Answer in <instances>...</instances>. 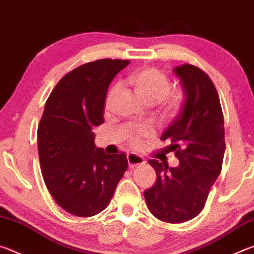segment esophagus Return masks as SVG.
Instances as JSON below:
<instances>
[{
    "mask_svg": "<svg viewBox=\"0 0 254 254\" xmlns=\"http://www.w3.org/2000/svg\"><path fill=\"white\" fill-rule=\"evenodd\" d=\"M127 158V163H128V167H130V168H135V167L143 165V163L145 162L142 157L137 156V154H135V153H128Z\"/></svg>",
    "mask_w": 254,
    "mask_h": 254,
    "instance_id": "obj_1",
    "label": "esophagus"
}]
</instances>
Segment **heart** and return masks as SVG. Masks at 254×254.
<instances>
[{
	"label": "heart",
	"instance_id": "1",
	"mask_svg": "<svg viewBox=\"0 0 254 254\" xmlns=\"http://www.w3.org/2000/svg\"><path fill=\"white\" fill-rule=\"evenodd\" d=\"M127 84L132 86L136 95L142 100L145 104L154 105L159 103L160 110L166 117H173L180 110L183 104V94L178 91H170V81L163 72L156 68L148 67L131 72L127 77ZM119 91V85L112 86L106 96V106L111 104L115 94ZM150 134V130L142 127L137 130L133 140L136 142L140 137Z\"/></svg>",
	"mask_w": 254,
	"mask_h": 254
}]
</instances>
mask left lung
<instances>
[{
	"mask_svg": "<svg viewBox=\"0 0 254 254\" xmlns=\"http://www.w3.org/2000/svg\"><path fill=\"white\" fill-rule=\"evenodd\" d=\"M173 70L183 86L184 101L160 139L170 142L179 166L169 168L150 159L157 180L144 190V198L160 221L183 223L200 213L220 176L225 151L224 119L216 88L203 70L189 64Z\"/></svg>",
	"mask_w": 254,
	"mask_h": 254,
	"instance_id": "1",
	"label": "left lung"
}]
</instances>
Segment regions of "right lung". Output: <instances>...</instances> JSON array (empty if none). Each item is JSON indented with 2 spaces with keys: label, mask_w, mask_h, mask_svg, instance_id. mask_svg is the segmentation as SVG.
Masks as SVG:
<instances>
[{
  "label": "right lung",
  "mask_w": 254,
  "mask_h": 254,
  "mask_svg": "<svg viewBox=\"0 0 254 254\" xmlns=\"http://www.w3.org/2000/svg\"><path fill=\"white\" fill-rule=\"evenodd\" d=\"M128 60L84 64L59 80L46 102L38 127L42 176L56 203L88 217L109 205L127 168V156L96 148L93 128L104 122L107 88Z\"/></svg>",
  "instance_id": "1"
}]
</instances>
